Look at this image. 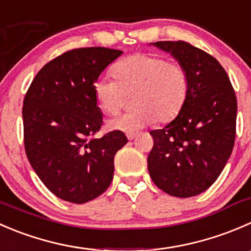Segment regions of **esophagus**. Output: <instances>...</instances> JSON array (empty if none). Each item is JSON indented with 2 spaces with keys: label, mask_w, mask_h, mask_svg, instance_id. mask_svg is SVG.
I'll return each mask as SVG.
<instances>
[{
  "label": "esophagus",
  "mask_w": 251,
  "mask_h": 251,
  "mask_svg": "<svg viewBox=\"0 0 251 251\" xmlns=\"http://www.w3.org/2000/svg\"><path fill=\"white\" fill-rule=\"evenodd\" d=\"M135 136H136V133H128V134H126V138H128V140H133Z\"/></svg>",
  "instance_id": "obj_1"
}]
</instances>
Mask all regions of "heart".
<instances>
[{
    "label": "heart",
    "instance_id": "heart-1",
    "mask_svg": "<svg viewBox=\"0 0 251 251\" xmlns=\"http://www.w3.org/2000/svg\"><path fill=\"white\" fill-rule=\"evenodd\" d=\"M114 80L102 76L94 84V96L99 107L113 115L125 95L133 93L130 112L108 120L107 128L134 133L157 122H167L182 110L188 91L189 75L183 64L167 62L155 54L139 53L122 59L112 67Z\"/></svg>",
    "mask_w": 251,
    "mask_h": 251
}]
</instances>
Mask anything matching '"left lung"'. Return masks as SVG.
<instances>
[{"label":"left lung","instance_id":"1","mask_svg":"<svg viewBox=\"0 0 251 251\" xmlns=\"http://www.w3.org/2000/svg\"><path fill=\"white\" fill-rule=\"evenodd\" d=\"M185 67L187 100L177 117L151 130L148 157L152 182L167 194L190 198L205 192L225 168L235 139L237 99L216 58L184 41L151 42Z\"/></svg>","mask_w":251,"mask_h":251}]
</instances>
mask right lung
Wrapping results in <instances>:
<instances>
[{"instance_id": "right-lung-1", "label": "right lung", "mask_w": 251, "mask_h": 251, "mask_svg": "<svg viewBox=\"0 0 251 251\" xmlns=\"http://www.w3.org/2000/svg\"><path fill=\"white\" fill-rule=\"evenodd\" d=\"M123 51L75 49L40 69L23 102L24 145L31 167L57 198L84 204L102 194L113 179L115 155L128 143L125 133L94 138L102 112L94 84Z\"/></svg>"}]
</instances>
